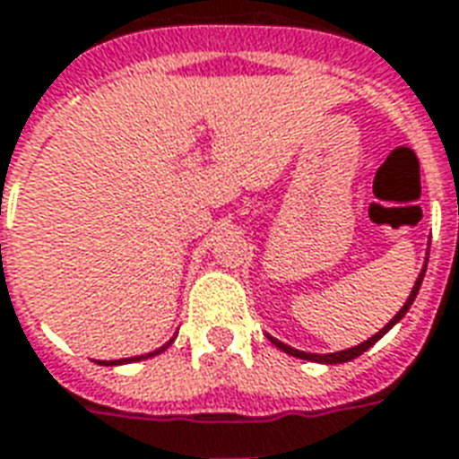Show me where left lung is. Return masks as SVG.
<instances>
[{"instance_id":"1","label":"left lung","mask_w":459,"mask_h":459,"mask_svg":"<svg viewBox=\"0 0 459 459\" xmlns=\"http://www.w3.org/2000/svg\"><path fill=\"white\" fill-rule=\"evenodd\" d=\"M426 267H429V257H426V263H423V270H420V274H419V277H416V284H413V290H411L409 299H406V301H403V307L399 308V314L394 316L392 321H389V324H386L385 328L379 331V333H375V335H372V338H368V341H365V342H359V345H355V348H348V351L325 352V355H318V352H304V351H297V348H291V345H284V342L277 341V338H273V335H267V338H270V342H273V345H277L280 351H284V352H287V355H291V358L308 359V362H321V365H341V362H351V359L359 358V355H362V352H365V351H369V348H372V345H375V342L379 341V338H385V335L389 333V331H392L394 325L399 324L403 316H406V311H409L411 304H413V299H416V294H419L420 281H423V274H426Z\"/></svg>"}]
</instances>
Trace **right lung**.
Wrapping results in <instances>:
<instances>
[{"label": "right lung", "mask_w": 459, "mask_h": 459, "mask_svg": "<svg viewBox=\"0 0 459 459\" xmlns=\"http://www.w3.org/2000/svg\"><path fill=\"white\" fill-rule=\"evenodd\" d=\"M175 342V338H169L165 345H160L158 351H152V352H145V355H135V358H124V359H100V365H107V368H117V365H128V362H141V359H148V358H155V355H160V352H165Z\"/></svg>", "instance_id": "1"}]
</instances>
